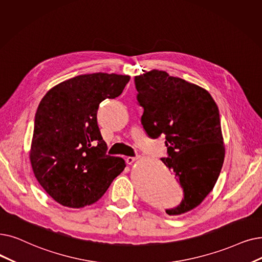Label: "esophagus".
I'll return each mask as SVG.
<instances>
[{
    "label": "esophagus",
    "instance_id": "obj_1",
    "mask_svg": "<svg viewBox=\"0 0 262 262\" xmlns=\"http://www.w3.org/2000/svg\"><path fill=\"white\" fill-rule=\"evenodd\" d=\"M138 159V157H134V156H128V157H126V159H125V161H126V163L128 164V165H132L134 162H136Z\"/></svg>",
    "mask_w": 262,
    "mask_h": 262
}]
</instances>
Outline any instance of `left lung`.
<instances>
[{"label": "left lung", "instance_id": "8db88e82", "mask_svg": "<svg viewBox=\"0 0 262 262\" xmlns=\"http://www.w3.org/2000/svg\"><path fill=\"white\" fill-rule=\"evenodd\" d=\"M141 124L150 138L165 136L168 157L184 198L169 215L186 213L203 201L217 181L225 158L219 107L207 90L153 70L135 77Z\"/></svg>", "mask_w": 262, "mask_h": 262}]
</instances>
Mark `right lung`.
Returning a JSON list of instances; mask_svg holds the SVG:
<instances>
[{
  "mask_svg": "<svg viewBox=\"0 0 262 262\" xmlns=\"http://www.w3.org/2000/svg\"><path fill=\"white\" fill-rule=\"evenodd\" d=\"M129 79L80 75L56 84L40 100L30 161L38 183L62 206L79 209L96 202L126 167L123 158L106 154L97 110L106 98L118 97Z\"/></svg>",
  "mask_w": 262,
  "mask_h": 262,
  "instance_id": "obj_1",
  "label": "right lung"
}]
</instances>
